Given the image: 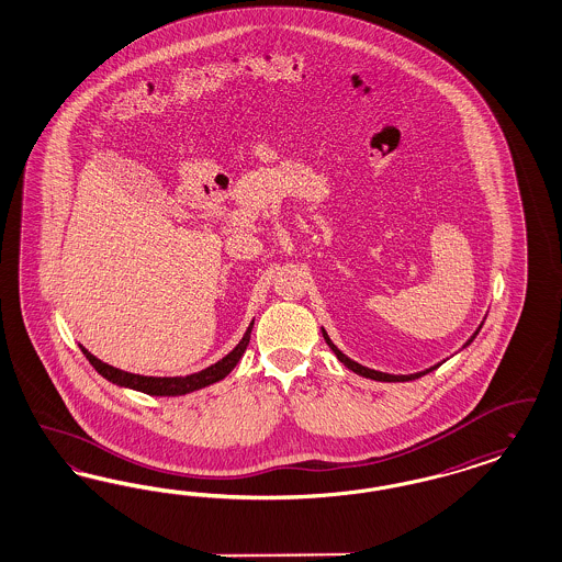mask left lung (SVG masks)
Instances as JSON below:
<instances>
[{
	"label": "left lung",
	"mask_w": 562,
	"mask_h": 562,
	"mask_svg": "<svg viewBox=\"0 0 562 562\" xmlns=\"http://www.w3.org/2000/svg\"><path fill=\"white\" fill-rule=\"evenodd\" d=\"M484 326V322L480 324V328L475 329V334L464 342V347H469L473 340H475V336L480 334V329ZM322 334H324V340H326V345H328L331 352L336 355V359L345 366V368H349L350 371H355L357 375H363V378H369V380H375V382H411V380H417V378H422V375H426L429 371H434V369L438 368V366H431L429 369H424V371H417V373H408V375H394V373H384V371H378V369H369L366 366H361V363H357V361H352L350 357H347L342 350L338 349L331 340H329L328 331L322 328ZM463 347V349H464Z\"/></svg>",
	"instance_id": "1"
}]
</instances>
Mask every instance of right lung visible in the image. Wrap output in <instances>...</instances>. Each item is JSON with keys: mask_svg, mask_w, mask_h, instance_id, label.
I'll return each instance as SVG.
<instances>
[{"mask_svg": "<svg viewBox=\"0 0 562 562\" xmlns=\"http://www.w3.org/2000/svg\"><path fill=\"white\" fill-rule=\"evenodd\" d=\"M255 322V319H252ZM252 322L249 324L247 331L243 334L240 342L234 347L226 357H222L217 363H213L210 368L201 369L191 375H175V378H157V375H140V373H128L124 369L112 368L108 363H103L95 355H91L82 345H78L82 355L89 359V363L98 369L99 375H103L108 382L116 384L120 387H128L136 390L149 396H182V394H191L194 390L212 386L215 382L224 380L240 361L243 352L247 350V345L251 340Z\"/></svg>", "mask_w": 562, "mask_h": 562, "instance_id": "right-lung-1", "label": "right lung"}]
</instances>
